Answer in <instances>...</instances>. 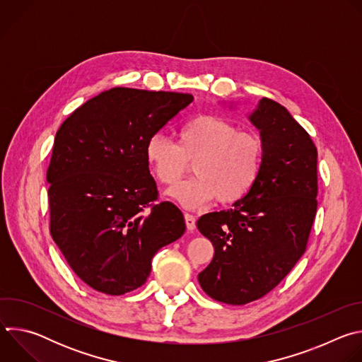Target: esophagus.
<instances>
[{
    "mask_svg": "<svg viewBox=\"0 0 362 362\" xmlns=\"http://www.w3.org/2000/svg\"><path fill=\"white\" fill-rule=\"evenodd\" d=\"M185 222H186V226H187V230L193 232L196 229V218L193 215H189L186 214L185 215Z\"/></svg>",
    "mask_w": 362,
    "mask_h": 362,
    "instance_id": "esophagus-1",
    "label": "esophagus"
}]
</instances>
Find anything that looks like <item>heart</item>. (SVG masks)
I'll use <instances>...</instances> for the list:
<instances>
[{"instance_id": "heart-1", "label": "heart", "mask_w": 362, "mask_h": 362, "mask_svg": "<svg viewBox=\"0 0 362 362\" xmlns=\"http://www.w3.org/2000/svg\"><path fill=\"white\" fill-rule=\"evenodd\" d=\"M153 176L166 186L177 183L193 163L194 177L169 190L186 209H199L215 197L221 203L243 199L262 170V140L219 116L202 115L179 130V144L154 134L146 144Z\"/></svg>"}]
</instances>
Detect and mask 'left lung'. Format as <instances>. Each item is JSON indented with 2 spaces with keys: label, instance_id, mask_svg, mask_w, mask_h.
Returning <instances> with one entry per match:
<instances>
[{
  "label": "left lung",
  "instance_id": "1",
  "mask_svg": "<svg viewBox=\"0 0 362 362\" xmlns=\"http://www.w3.org/2000/svg\"><path fill=\"white\" fill-rule=\"evenodd\" d=\"M247 119L264 143L261 175L232 209L196 222L215 247L199 284L229 305L262 298L289 274L305 252L318 204V151L305 129L267 97Z\"/></svg>",
  "mask_w": 362,
  "mask_h": 362
}]
</instances>
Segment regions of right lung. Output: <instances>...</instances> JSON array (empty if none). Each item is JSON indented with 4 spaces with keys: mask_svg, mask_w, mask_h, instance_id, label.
Instances as JSON below:
<instances>
[{
    "mask_svg": "<svg viewBox=\"0 0 362 362\" xmlns=\"http://www.w3.org/2000/svg\"><path fill=\"white\" fill-rule=\"evenodd\" d=\"M192 101V94L115 87L59 129L47 170L49 230L93 289L123 295L140 288L153 256L185 233L177 206L158 202L146 144Z\"/></svg>",
    "mask_w": 362,
    "mask_h": 362,
    "instance_id": "right-lung-1",
    "label": "right lung"
}]
</instances>
